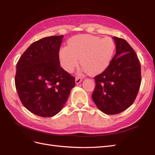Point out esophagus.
Here are the masks:
<instances>
[{"instance_id":"esophagus-1","label":"esophagus","mask_w":155,"mask_h":155,"mask_svg":"<svg viewBox=\"0 0 155 155\" xmlns=\"http://www.w3.org/2000/svg\"><path fill=\"white\" fill-rule=\"evenodd\" d=\"M82 81V78L81 77H76L75 78V83H76L77 84H78L79 83H81Z\"/></svg>"}]
</instances>
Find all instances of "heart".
Returning <instances> with one entry per match:
<instances>
[{"mask_svg": "<svg viewBox=\"0 0 155 155\" xmlns=\"http://www.w3.org/2000/svg\"><path fill=\"white\" fill-rule=\"evenodd\" d=\"M116 45L110 38H101L90 35H81L69 39L67 46L59 51L61 65L67 72H73L79 62L90 74L105 71L112 61Z\"/></svg>", "mask_w": 155, "mask_h": 155, "instance_id": "heart-1", "label": "heart"}]
</instances>
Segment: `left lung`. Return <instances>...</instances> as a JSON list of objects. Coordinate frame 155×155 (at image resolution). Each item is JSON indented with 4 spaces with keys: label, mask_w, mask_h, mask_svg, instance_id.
Here are the masks:
<instances>
[{
    "label": "left lung",
    "mask_w": 155,
    "mask_h": 155,
    "mask_svg": "<svg viewBox=\"0 0 155 155\" xmlns=\"http://www.w3.org/2000/svg\"><path fill=\"white\" fill-rule=\"evenodd\" d=\"M116 54L105 71L94 77L92 100L107 114L128 109L136 99L141 84V66L137 55L125 40L113 37Z\"/></svg>",
    "instance_id": "1"
}]
</instances>
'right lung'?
I'll use <instances>...</instances> for the list:
<instances>
[{
	"instance_id": "add662e5",
	"label": "right lung",
	"mask_w": 155,
	"mask_h": 155,
	"mask_svg": "<svg viewBox=\"0 0 155 155\" xmlns=\"http://www.w3.org/2000/svg\"><path fill=\"white\" fill-rule=\"evenodd\" d=\"M63 35L32 43L19 58L15 84L23 106L41 117H51L65 105L75 86L73 77L60 67L59 50Z\"/></svg>"
}]
</instances>
